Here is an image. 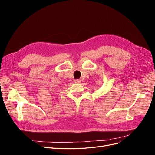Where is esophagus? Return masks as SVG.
Instances as JSON below:
<instances>
[{"instance_id": "34e87169", "label": "esophagus", "mask_w": 155, "mask_h": 155, "mask_svg": "<svg viewBox=\"0 0 155 155\" xmlns=\"http://www.w3.org/2000/svg\"><path fill=\"white\" fill-rule=\"evenodd\" d=\"M74 82L76 83H79L81 82V80H80V79H75Z\"/></svg>"}]
</instances>
